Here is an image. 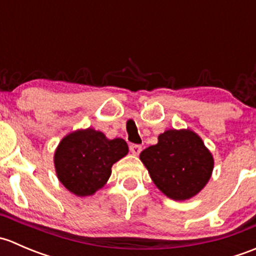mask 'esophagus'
Instances as JSON below:
<instances>
[{"label":"esophagus","instance_id":"obj_1","mask_svg":"<svg viewBox=\"0 0 256 256\" xmlns=\"http://www.w3.org/2000/svg\"><path fill=\"white\" fill-rule=\"evenodd\" d=\"M141 150H142V147H141V144H130V151L132 154H138L141 152Z\"/></svg>","mask_w":256,"mask_h":256}]
</instances>
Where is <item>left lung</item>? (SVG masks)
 <instances>
[{"label":"left lung","mask_w":256,"mask_h":256,"mask_svg":"<svg viewBox=\"0 0 256 256\" xmlns=\"http://www.w3.org/2000/svg\"><path fill=\"white\" fill-rule=\"evenodd\" d=\"M154 184L168 198L190 200L210 178L213 157L190 130H168L140 154Z\"/></svg>","instance_id":"left-lung-1"}]
</instances>
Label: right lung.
Here are the masks:
<instances>
[{
	"instance_id": "1",
	"label": "right lung",
	"mask_w": 256,
	"mask_h": 256,
	"mask_svg": "<svg viewBox=\"0 0 256 256\" xmlns=\"http://www.w3.org/2000/svg\"><path fill=\"white\" fill-rule=\"evenodd\" d=\"M122 138L108 140L92 128L63 138L54 154L56 174L64 187L79 197L90 196L106 183L116 161L128 154Z\"/></svg>"
}]
</instances>
